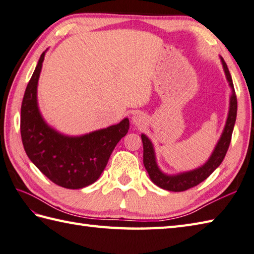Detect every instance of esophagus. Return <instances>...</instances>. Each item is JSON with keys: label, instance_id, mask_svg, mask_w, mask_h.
<instances>
[{"label": "esophagus", "instance_id": "obj_1", "mask_svg": "<svg viewBox=\"0 0 254 254\" xmlns=\"http://www.w3.org/2000/svg\"><path fill=\"white\" fill-rule=\"evenodd\" d=\"M145 122H146V118H145L144 113L142 112H134L133 116H132V123L134 124L135 127H143Z\"/></svg>", "mask_w": 254, "mask_h": 254}]
</instances>
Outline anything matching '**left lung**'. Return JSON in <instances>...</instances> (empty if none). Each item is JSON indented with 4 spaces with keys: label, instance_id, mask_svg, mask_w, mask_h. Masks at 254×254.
Listing matches in <instances>:
<instances>
[{
    "label": "left lung",
    "instance_id": "8db88e82",
    "mask_svg": "<svg viewBox=\"0 0 254 254\" xmlns=\"http://www.w3.org/2000/svg\"><path fill=\"white\" fill-rule=\"evenodd\" d=\"M219 58L223 64L226 78H227L231 88V95L229 99V111L222 135H220L216 146H215L212 155L209 156L206 163L202 165L201 167H198V168L190 171L180 172V174L177 175H167L159 169V167L157 165L153 143L150 142V139L145 135V134H142L141 135L144 149L143 163L145 166V169L147 170L150 180H152L156 186L164 189V190H168L172 192H181L197 186L198 183H201L202 181L206 179L207 177L213 174V171L222 164V161L224 160L226 156V153H227L237 117V97L227 64L225 63L222 57Z\"/></svg>",
    "mask_w": 254,
    "mask_h": 254
}]
</instances>
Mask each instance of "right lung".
Here are the masks:
<instances>
[{"label": "right lung", "instance_id": "add662e5", "mask_svg": "<svg viewBox=\"0 0 254 254\" xmlns=\"http://www.w3.org/2000/svg\"><path fill=\"white\" fill-rule=\"evenodd\" d=\"M46 52H42L27 85L20 109V134L25 152L38 169L56 185L82 189L100 177L119 141L127 135L130 121L123 120L79 136L58 132L42 118L37 87Z\"/></svg>", "mask_w": 254, "mask_h": 254}]
</instances>
